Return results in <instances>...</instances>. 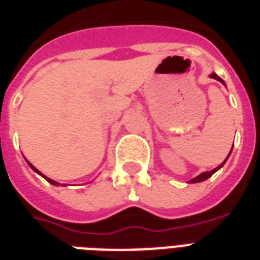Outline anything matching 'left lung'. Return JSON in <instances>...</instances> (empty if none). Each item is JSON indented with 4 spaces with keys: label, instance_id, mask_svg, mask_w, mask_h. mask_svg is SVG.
<instances>
[{
    "label": "left lung",
    "instance_id": "8db88e82",
    "mask_svg": "<svg viewBox=\"0 0 260 260\" xmlns=\"http://www.w3.org/2000/svg\"><path fill=\"white\" fill-rule=\"evenodd\" d=\"M210 78L216 79V81H218V82H221L222 85H225V82H224V81H222V79L220 78V77H218L217 74H216V73H212V74H210ZM231 152H232V150H231ZM231 152H230V154H228V156H226V159L230 158ZM226 159H225V160H224V162L221 163V165H220V166H217V167H216V169H213V170L205 171V173H201V174H200V175H197V177H196V178H193V179H190L189 183H197V182L205 181V179H208V178H209V177H212V175H213V174L216 173V171L220 170V169H221V167L224 166V165H225Z\"/></svg>",
    "mask_w": 260,
    "mask_h": 260
}]
</instances>
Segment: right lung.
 <instances>
[{
    "label": "right lung",
    "instance_id": "1",
    "mask_svg": "<svg viewBox=\"0 0 260 260\" xmlns=\"http://www.w3.org/2000/svg\"><path fill=\"white\" fill-rule=\"evenodd\" d=\"M26 163H28V165H29V167L30 169H32V170L35 171V173H38L39 175H42L43 178H44V179H46V181H48L51 183V185H55V186H59V182H56V181H54V179H51V178H48V177H46V175H44V174H42L40 173V171L38 170V169H36V167L34 166V165H32V163H29L28 162V160H26ZM63 186H66V185H63Z\"/></svg>",
    "mask_w": 260,
    "mask_h": 260
}]
</instances>
